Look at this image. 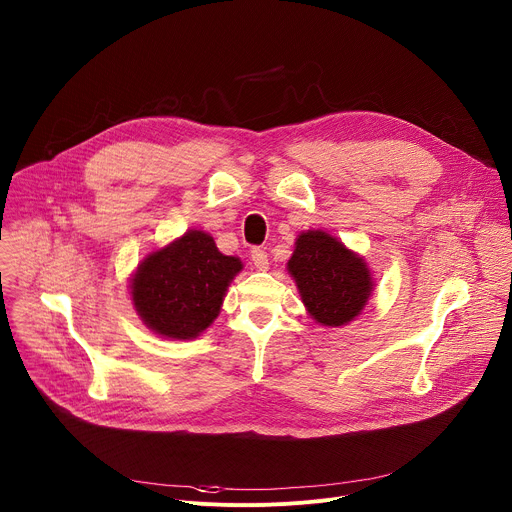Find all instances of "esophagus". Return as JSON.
<instances>
[{"label":"esophagus","instance_id":"1","mask_svg":"<svg viewBox=\"0 0 512 512\" xmlns=\"http://www.w3.org/2000/svg\"><path fill=\"white\" fill-rule=\"evenodd\" d=\"M251 261H253L255 269H259V271H265V269L269 267L267 253H265V249H261V247H255V249L251 251Z\"/></svg>","mask_w":512,"mask_h":512}]
</instances>
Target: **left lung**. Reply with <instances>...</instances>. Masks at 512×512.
Segmentation results:
<instances>
[{"instance_id": "obj_1", "label": "left lung", "mask_w": 512, "mask_h": 512, "mask_svg": "<svg viewBox=\"0 0 512 512\" xmlns=\"http://www.w3.org/2000/svg\"><path fill=\"white\" fill-rule=\"evenodd\" d=\"M306 312L320 326L340 328L367 308L375 281L362 255L326 231H304L287 261Z\"/></svg>"}]
</instances>
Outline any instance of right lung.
<instances>
[{"label":"right lung","mask_w":512,"mask_h":512,"mask_svg":"<svg viewBox=\"0 0 512 512\" xmlns=\"http://www.w3.org/2000/svg\"><path fill=\"white\" fill-rule=\"evenodd\" d=\"M241 269V259L223 255L208 233L188 229L137 263L129 279L131 304L160 338L192 340L221 314Z\"/></svg>","instance_id":"add662e5"}]
</instances>
